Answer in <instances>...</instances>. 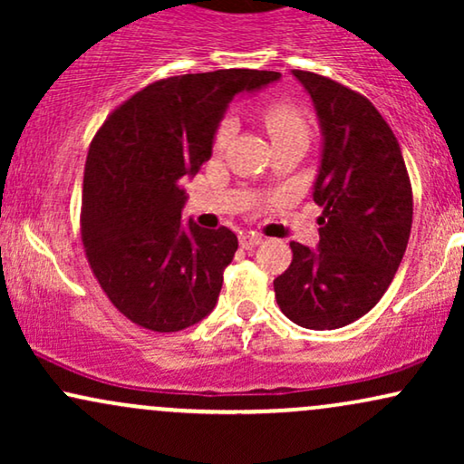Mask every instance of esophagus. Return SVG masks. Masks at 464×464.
Listing matches in <instances>:
<instances>
[{
	"label": "esophagus",
	"mask_w": 464,
	"mask_h": 464,
	"mask_svg": "<svg viewBox=\"0 0 464 464\" xmlns=\"http://www.w3.org/2000/svg\"><path fill=\"white\" fill-rule=\"evenodd\" d=\"M239 244H242V248L250 250V248H255V246H259V244H262V237L255 236V233H248V236L239 237Z\"/></svg>",
	"instance_id": "1"
}]
</instances>
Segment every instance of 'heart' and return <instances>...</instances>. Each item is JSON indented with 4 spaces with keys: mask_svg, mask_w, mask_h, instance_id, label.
I'll list each match as a JSON object with an SVG mask.
<instances>
[{
    "mask_svg": "<svg viewBox=\"0 0 464 464\" xmlns=\"http://www.w3.org/2000/svg\"><path fill=\"white\" fill-rule=\"evenodd\" d=\"M266 130H268L273 143L292 141V140H305L310 137V121L307 115L303 113L296 104L287 102V100H270L259 109ZM233 126L228 121H222L220 129L216 130L214 148L218 152L225 150V146L231 140Z\"/></svg>",
    "mask_w": 464,
    "mask_h": 464,
    "instance_id": "b5f03b06",
    "label": "heart"
}]
</instances>
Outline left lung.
<instances>
[{"label":"left lung","mask_w":464,"mask_h":464,"mask_svg":"<svg viewBox=\"0 0 464 464\" xmlns=\"http://www.w3.org/2000/svg\"><path fill=\"white\" fill-rule=\"evenodd\" d=\"M312 95L323 129L314 185L321 242H290L292 264L275 279L281 312L305 329H338L377 305L412 228V185L401 148L364 95L312 72H292Z\"/></svg>","instance_id":"8db88e82"}]
</instances>
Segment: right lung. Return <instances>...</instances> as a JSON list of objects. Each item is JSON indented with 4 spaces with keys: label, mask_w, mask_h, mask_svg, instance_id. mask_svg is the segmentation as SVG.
Here are the masks:
<instances>
[{
    "label": "right lung",
    "mask_w": 464,
    "mask_h": 464,
    "mask_svg": "<svg viewBox=\"0 0 464 464\" xmlns=\"http://www.w3.org/2000/svg\"><path fill=\"white\" fill-rule=\"evenodd\" d=\"M279 72L218 69L157 80L106 117L89 146L80 236L100 287L130 323L180 332L216 307L237 250L227 227L180 225L183 177L209 161L214 132L239 92Z\"/></svg>",
    "instance_id": "right-lung-1"
}]
</instances>
